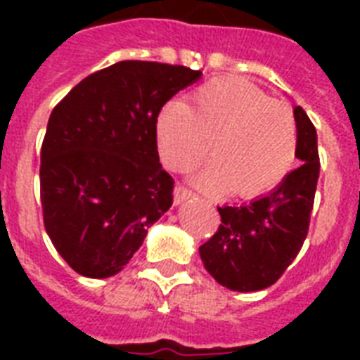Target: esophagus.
<instances>
[{
    "mask_svg": "<svg viewBox=\"0 0 360 360\" xmlns=\"http://www.w3.org/2000/svg\"><path fill=\"white\" fill-rule=\"evenodd\" d=\"M194 196V192L188 191L186 186H175V191H174V202L179 205V203L186 202V200H191V198Z\"/></svg>",
    "mask_w": 360,
    "mask_h": 360,
    "instance_id": "obj_1",
    "label": "esophagus"
}]
</instances>
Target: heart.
Returning a JSON list of instances; mask_svg holds the SVG:
<instances>
[{
    "label": "heart",
    "mask_w": 360,
    "mask_h": 360,
    "mask_svg": "<svg viewBox=\"0 0 360 360\" xmlns=\"http://www.w3.org/2000/svg\"><path fill=\"white\" fill-rule=\"evenodd\" d=\"M209 143L214 160L196 175L198 185L205 191L231 185L239 196H256L278 185L295 162V120L284 103L257 87L217 78L192 95L191 108L172 103L157 120L158 153L174 172L194 168Z\"/></svg>",
    "instance_id": "obj_1"
}]
</instances>
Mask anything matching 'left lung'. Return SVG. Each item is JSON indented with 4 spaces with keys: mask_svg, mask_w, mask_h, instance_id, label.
<instances>
[{
    "mask_svg": "<svg viewBox=\"0 0 360 360\" xmlns=\"http://www.w3.org/2000/svg\"><path fill=\"white\" fill-rule=\"evenodd\" d=\"M301 166L250 203L219 207L222 224L200 246L203 267L220 285L257 291L273 285L307 239L319 177L318 134L301 106L293 108Z\"/></svg>",
    "mask_w": 360,
    "mask_h": 360,
    "instance_id": "obj_1",
    "label": "left lung"
}]
</instances>
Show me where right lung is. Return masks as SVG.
Segmentation results:
<instances>
[{"label": "right lung", "instance_id": "obj_1", "mask_svg": "<svg viewBox=\"0 0 360 360\" xmlns=\"http://www.w3.org/2000/svg\"><path fill=\"white\" fill-rule=\"evenodd\" d=\"M202 72L120 61L93 72L53 108L41 147L44 228L78 274L114 276L174 202L157 151V117Z\"/></svg>", "mask_w": 360, "mask_h": 360}]
</instances>
